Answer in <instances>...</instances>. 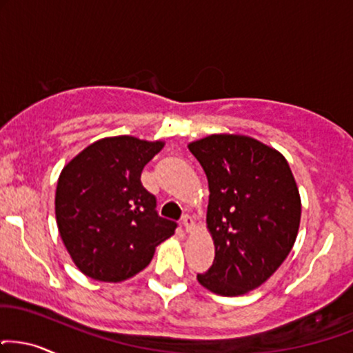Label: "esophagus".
<instances>
[{
  "label": "esophagus",
  "instance_id": "obj_1",
  "mask_svg": "<svg viewBox=\"0 0 353 353\" xmlns=\"http://www.w3.org/2000/svg\"><path fill=\"white\" fill-rule=\"evenodd\" d=\"M182 225H184L185 232L190 233L195 228V222L192 220V217L190 215H184V219H182Z\"/></svg>",
  "mask_w": 353,
  "mask_h": 353
}]
</instances>
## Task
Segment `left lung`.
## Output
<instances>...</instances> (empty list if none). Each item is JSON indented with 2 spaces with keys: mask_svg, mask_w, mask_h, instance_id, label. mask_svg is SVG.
<instances>
[{
  "mask_svg": "<svg viewBox=\"0 0 353 353\" xmlns=\"http://www.w3.org/2000/svg\"><path fill=\"white\" fill-rule=\"evenodd\" d=\"M209 181L207 228L214 265L197 274L220 296L261 286L290 254L301 222V197L284 156L243 134H210L189 143Z\"/></svg>",
  "mask_w": 353,
  "mask_h": 353,
  "instance_id": "1",
  "label": "left lung"
}]
</instances>
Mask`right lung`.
I'll return each instance as SVG.
<instances>
[{
	"mask_svg": "<svg viewBox=\"0 0 353 353\" xmlns=\"http://www.w3.org/2000/svg\"><path fill=\"white\" fill-rule=\"evenodd\" d=\"M163 141L112 136L92 143L62 169L55 219L72 261L88 278L120 283L146 268L177 223L159 217L141 184Z\"/></svg>",
	"mask_w": 353,
	"mask_h": 353,
	"instance_id": "1",
	"label": "right lung"
}]
</instances>
